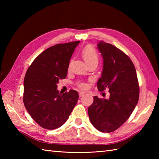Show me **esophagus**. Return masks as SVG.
<instances>
[{
  "label": "esophagus",
  "mask_w": 159,
  "mask_h": 159,
  "mask_svg": "<svg viewBox=\"0 0 159 159\" xmlns=\"http://www.w3.org/2000/svg\"><path fill=\"white\" fill-rule=\"evenodd\" d=\"M85 92H79V97H82V96H83L84 95H85Z\"/></svg>",
  "instance_id": "34e87169"
}]
</instances>
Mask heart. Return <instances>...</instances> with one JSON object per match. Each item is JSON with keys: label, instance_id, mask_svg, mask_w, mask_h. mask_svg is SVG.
<instances>
[{"label": "heart", "instance_id": "heart-1", "mask_svg": "<svg viewBox=\"0 0 159 159\" xmlns=\"http://www.w3.org/2000/svg\"><path fill=\"white\" fill-rule=\"evenodd\" d=\"M81 54L83 58L85 60V63L88 64L93 62H98V53L96 49L92 45H87L83 48ZM80 87H84L85 85L82 83H79L77 84Z\"/></svg>", "mask_w": 159, "mask_h": 159}]
</instances>
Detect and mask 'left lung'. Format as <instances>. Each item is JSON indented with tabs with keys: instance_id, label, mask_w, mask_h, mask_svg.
I'll return each mask as SVG.
<instances>
[{
	"instance_id": "8db88e82",
	"label": "left lung",
	"mask_w": 159,
	"mask_h": 159,
	"mask_svg": "<svg viewBox=\"0 0 159 159\" xmlns=\"http://www.w3.org/2000/svg\"><path fill=\"white\" fill-rule=\"evenodd\" d=\"M103 58V70L97 83L103 92L109 89V99L93 96L88 108L91 123L102 133L119 128L133 113L139 100V86L135 67L126 54L109 43L98 44Z\"/></svg>"
}]
</instances>
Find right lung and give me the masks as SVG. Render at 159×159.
<instances>
[{"label":"right lung","instance_id":"obj_1","mask_svg":"<svg viewBox=\"0 0 159 159\" xmlns=\"http://www.w3.org/2000/svg\"><path fill=\"white\" fill-rule=\"evenodd\" d=\"M80 41L58 43L47 48L29 66L24 80L23 102L30 116L40 126L54 130L68 119L79 99L71 89L61 94L59 79L67 76L71 57Z\"/></svg>","mask_w":159,"mask_h":159}]
</instances>
